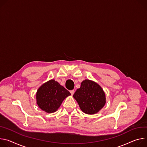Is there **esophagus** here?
<instances>
[{
  "mask_svg": "<svg viewBox=\"0 0 147 147\" xmlns=\"http://www.w3.org/2000/svg\"><path fill=\"white\" fill-rule=\"evenodd\" d=\"M70 92L71 93V95H73L74 94V93H75V90H72L70 91Z\"/></svg>",
  "mask_w": 147,
  "mask_h": 147,
  "instance_id": "1",
  "label": "esophagus"
}]
</instances>
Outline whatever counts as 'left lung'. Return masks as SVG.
<instances>
[{
	"label": "left lung",
	"mask_w": 147,
	"mask_h": 147,
	"mask_svg": "<svg viewBox=\"0 0 147 147\" xmlns=\"http://www.w3.org/2000/svg\"><path fill=\"white\" fill-rule=\"evenodd\" d=\"M73 97L77 101L80 109L88 115L99 112L106 103L105 92L99 85L89 79L81 83Z\"/></svg>",
	"instance_id": "obj_1"
}]
</instances>
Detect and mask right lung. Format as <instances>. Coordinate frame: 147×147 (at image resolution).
Instances as JSON below:
<instances>
[{
	"label": "right lung",
	"instance_id": "add662e5",
	"mask_svg": "<svg viewBox=\"0 0 147 147\" xmlns=\"http://www.w3.org/2000/svg\"><path fill=\"white\" fill-rule=\"evenodd\" d=\"M71 95L70 92L54 79L42 85L36 93L37 104L48 113L56 111L63 100Z\"/></svg>",
	"mask_w": 147,
	"mask_h": 147
}]
</instances>
